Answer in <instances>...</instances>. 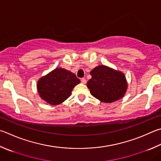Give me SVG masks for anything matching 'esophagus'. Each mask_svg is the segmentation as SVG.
<instances>
[{
	"mask_svg": "<svg viewBox=\"0 0 161 161\" xmlns=\"http://www.w3.org/2000/svg\"><path fill=\"white\" fill-rule=\"evenodd\" d=\"M81 82L82 83V84H86V80L84 78H82V79H81Z\"/></svg>",
	"mask_w": 161,
	"mask_h": 161,
	"instance_id": "34e87169",
	"label": "esophagus"
}]
</instances>
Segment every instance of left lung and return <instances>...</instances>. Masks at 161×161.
Wrapping results in <instances>:
<instances>
[{
    "mask_svg": "<svg viewBox=\"0 0 161 161\" xmlns=\"http://www.w3.org/2000/svg\"><path fill=\"white\" fill-rule=\"evenodd\" d=\"M92 79L86 86L93 96L104 103H112L123 97L127 89L125 75L109 67L99 65L90 72Z\"/></svg>",
    "mask_w": 161,
    "mask_h": 161,
    "instance_id": "obj_1",
    "label": "left lung"
}]
</instances>
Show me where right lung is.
Here are the masks:
<instances>
[{"instance_id": "right-lung-1", "label": "right lung", "mask_w": 161, "mask_h": 161, "mask_svg": "<svg viewBox=\"0 0 161 161\" xmlns=\"http://www.w3.org/2000/svg\"><path fill=\"white\" fill-rule=\"evenodd\" d=\"M80 83L76 75L64 68H56L40 78L37 83L38 93L48 103L57 106L71 95L73 88Z\"/></svg>"}]
</instances>
